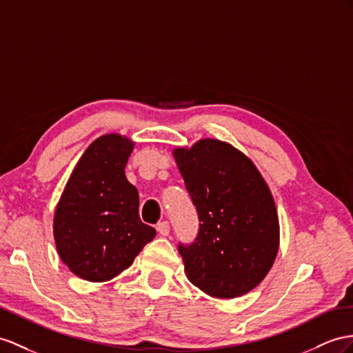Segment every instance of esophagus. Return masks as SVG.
<instances>
[{
  "mask_svg": "<svg viewBox=\"0 0 353 353\" xmlns=\"http://www.w3.org/2000/svg\"><path fill=\"white\" fill-rule=\"evenodd\" d=\"M157 231L161 234V236H168V234H170V223L167 221L159 222L157 225Z\"/></svg>",
  "mask_w": 353,
  "mask_h": 353,
  "instance_id": "1",
  "label": "esophagus"
}]
</instances>
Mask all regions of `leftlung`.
Returning <instances> with one entry per match:
<instances>
[{
  "instance_id": "left-lung-1",
  "label": "left lung",
  "mask_w": 353,
  "mask_h": 353,
  "mask_svg": "<svg viewBox=\"0 0 353 353\" xmlns=\"http://www.w3.org/2000/svg\"><path fill=\"white\" fill-rule=\"evenodd\" d=\"M173 157L201 222L192 245H179L186 277L214 298L248 294L263 282L279 250L268 185L245 153L221 140L176 148Z\"/></svg>"
}]
</instances>
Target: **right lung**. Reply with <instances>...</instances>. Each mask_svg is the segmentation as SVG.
<instances>
[{
  "label": "right lung",
  "mask_w": 353,
  "mask_h": 353,
  "mask_svg": "<svg viewBox=\"0 0 353 353\" xmlns=\"http://www.w3.org/2000/svg\"><path fill=\"white\" fill-rule=\"evenodd\" d=\"M134 141L105 134L89 144L53 218L58 255L76 276L107 282L128 268L155 237L139 216V191L125 176Z\"/></svg>",
  "instance_id": "add662e5"
}]
</instances>
